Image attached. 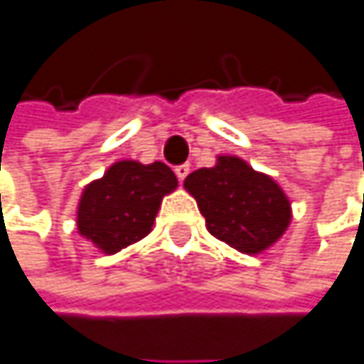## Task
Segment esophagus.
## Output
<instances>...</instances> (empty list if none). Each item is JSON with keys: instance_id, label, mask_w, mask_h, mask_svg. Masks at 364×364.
<instances>
[{"instance_id": "obj_1", "label": "esophagus", "mask_w": 364, "mask_h": 364, "mask_svg": "<svg viewBox=\"0 0 364 364\" xmlns=\"http://www.w3.org/2000/svg\"><path fill=\"white\" fill-rule=\"evenodd\" d=\"M174 174L178 176V181H186V176L190 174V164H181L174 168Z\"/></svg>"}]
</instances>
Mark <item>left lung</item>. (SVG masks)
<instances>
[{"mask_svg":"<svg viewBox=\"0 0 364 364\" xmlns=\"http://www.w3.org/2000/svg\"><path fill=\"white\" fill-rule=\"evenodd\" d=\"M186 190L196 198L211 235L240 252L269 248L291 220L282 190L237 157H220L213 168L192 172Z\"/></svg>","mask_w":364,"mask_h":364,"instance_id":"8db88e82","label":"left lung"}]
</instances>
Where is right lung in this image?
<instances>
[{"label": "right lung", "instance_id": "obj_1", "mask_svg": "<svg viewBox=\"0 0 364 364\" xmlns=\"http://www.w3.org/2000/svg\"><path fill=\"white\" fill-rule=\"evenodd\" d=\"M174 188L176 176L161 161H118L84 190L77 228L97 248L114 255L149 235L164 194Z\"/></svg>", "mask_w": 364, "mask_h": 364}]
</instances>
